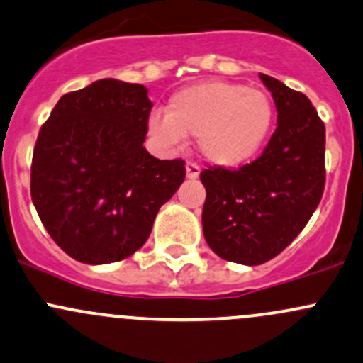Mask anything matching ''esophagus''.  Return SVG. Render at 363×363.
Returning <instances> with one entry per match:
<instances>
[{
    "mask_svg": "<svg viewBox=\"0 0 363 363\" xmlns=\"http://www.w3.org/2000/svg\"><path fill=\"white\" fill-rule=\"evenodd\" d=\"M186 175H188V179H196L200 175V165L194 162L186 163Z\"/></svg>",
    "mask_w": 363,
    "mask_h": 363,
    "instance_id": "obj_1",
    "label": "esophagus"
}]
</instances>
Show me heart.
<instances>
[{
  "instance_id": "obj_1",
  "label": "heart",
  "mask_w": 363,
  "mask_h": 363,
  "mask_svg": "<svg viewBox=\"0 0 363 363\" xmlns=\"http://www.w3.org/2000/svg\"><path fill=\"white\" fill-rule=\"evenodd\" d=\"M273 116L266 91L211 79L172 95L167 114L152 113L147 128L167 147L179 146L184 135H196L198 151L208 163L236 167L261 150Z\"/></svg>"
}]
</instances>
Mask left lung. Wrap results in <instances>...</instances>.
<instances>
[{"mask_svg": "<svg viewBox=\"0 0 363 363\" xmlns=\"http://www.w3.org/2000/svg\"><path fill=\"white\" fill-rule=\"evenodd\" d=\"M278 127L262 155L240 169L208 167L201 224L219 257L257 266L304 230L325 188V125L310 99L268 74Z\"/></svg>", "mask_w": 363, "mask_h": 363, "instance_id": "left-lung-1", "label": "left lung"}]
</instances>
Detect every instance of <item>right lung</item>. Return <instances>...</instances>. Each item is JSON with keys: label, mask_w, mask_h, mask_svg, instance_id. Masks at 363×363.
I'll return each instance as SVG.
<instances>
[{"label": "right lung", "mask_w": 363, "mask_h": 363, "mask_svg": "<svg viewBox=\"0 0 363 363\" xmlns=\"http://www.w3.org/2000/svg\"><path fill=\"white\" fill-rule=\"evenodd\" d=\"M151 108L146 86L99 79L62 95L38 133L30 198L76 261L108 264L139 250L184 181V160H158L143 146Z\"/></svg>", "instance_id": "right-lung-1"}]
</instances>
